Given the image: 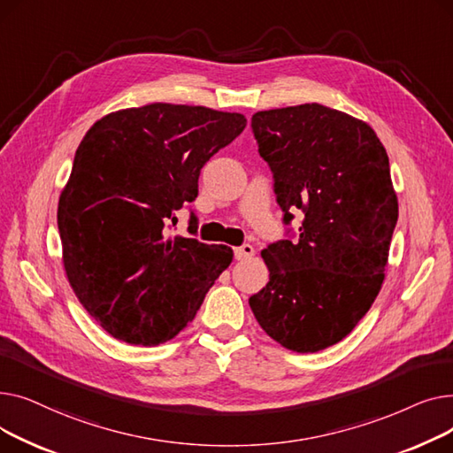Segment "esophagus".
Returning <instances> with one entry per match:
<instances>
[{
  "mask_svg": "<svg viewBox=\"0 0 453 453\" xmlns=\"http://www.w3.org/2000/svg\"><path fill=\"white\" fill-rule=\"evenodd\" d=\"M255 255V248L251 244H244L241 248H234V258L236 260H248Z\"/></svg>",
  "mask_w": 453,
  "mask_h": 453,
  "instance_id": "1",
  "label": "esophagus"
}]
</instances>
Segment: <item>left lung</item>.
Listing matches in <instances>:
<instances>
[{"instance_id": "obj_1", "label": "left lung", "mask_w": 453, "mask_h": 453, "mask_svg": "<svg viewBox=\"0 0 453 453\" xmlns=\"http://www.w3.org/2000/svg\"><path fill=\"white\" fill-rule=\"evenodd\" d=\"M251 128L299 241L263 250L270 280L250 297L266 334L294 352L336 345L367 314L386 277L398 200L374 130L323 104L257 111Z\"/></svg>"}]
</instances>
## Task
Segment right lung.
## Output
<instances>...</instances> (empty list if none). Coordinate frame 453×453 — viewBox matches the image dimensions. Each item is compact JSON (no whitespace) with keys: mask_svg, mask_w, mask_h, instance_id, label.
Returning <instances> with one entry per match:
<instances>
[{"mask_svg":"<svg viewBox=\"0 0 453 453\" xmlns=\"http://www.w3.org/2000/svg\"><path fill=\"white\" fill-rule=\"evenodd\" d=\"M246 123L242 113L152 103L86 132L58 200L62 263L86 312L115 340H173L231 265V248L166 229L198 196L202 166Z\"/></svg>","mask_w":453,"mask_h":453,"instance_id":"right-lung-1","label":"right lung"}]
</instances>
